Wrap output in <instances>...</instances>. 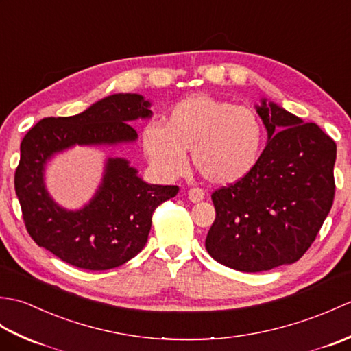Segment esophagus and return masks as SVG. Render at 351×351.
Segmentation results:
<instances>
[{
  "mask_svg": "<svg viewBox=\"0 0 351 351\" xmlns=\"http://www.w3.org/2000/svg\"><path fill=\"white\" fill-rule=\"evenodd\" d=\"M205 197V191L202 189H190L189 190V199L191 200V202H200V200H204Z\"/></svg>",
  "mask_w": 351,
  "mask_h": 351,
  "instance_id": "obj_1",
  "label": "esophagus"
}]
</instances>
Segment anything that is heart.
Returning <instances> with one entry per match:
<instances>
[{
  "label": "heart",
  "instance_id": "b5f03b06",
  "mask_svg": "<svg viewBox=\"0 0 351 351\" xmlns=\"http://www.w3.org/2000/svg\"><path fill=\"white\" fill-rule=\"evenodd\" d=\"M141 138L147 160L164 178L182 173L191 149V161L206 181L229 185L256 167L265 132L253 110L196 95L175 104L164 125L147 123Z\"/></svg>",
  "mask_w": 351,
  "mask_h": 351
}]
</instances>
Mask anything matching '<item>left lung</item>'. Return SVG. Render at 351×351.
Listing matches in <instances>:
<instances>
[{
  "label": "left lung",
  "instance_id": "left-lung-1",
  "mask_svg": "<svg viewBox=\"0 0 351 351\" xmlns=\"http://www.w3.org/2000/svg\"><path fill=\"white\" fill-rule=\"evenodd\" d=\"M256 111L268 143L247 176L211 195L215 220L205 241L215 261L247 273L299 261L335 199V141L273 102Z\"/></svg>",
  "mask_w": 351,
  "mask_h": 351
}]
</instances>
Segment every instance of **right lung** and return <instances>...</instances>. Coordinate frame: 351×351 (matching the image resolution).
I'll list each match as a JSON object with an SVG mask.
<instances>
[{"label":"right lung","mask_w":351,"mask_h":351,"mask_svg":"<svg viewBox=\"0 0 351 351\" xmlns=\"http://www.w3.org/2000/svg\"><path fill=\"white\" fill-rule=\"evenodd\" d=\"M151 102L137 93L111 95L83 113L45 117L21 143L14 191L29 237L64 263L84 270H110L145 247L152 214L180 191L178 185H149L123 158H110L101 187L80 211H66L45 190V164L73 145H116L134 141L128 123L149 117Z\"/></svg>","instance_id":"right-lung-1"}]
</instances>
